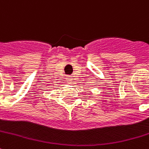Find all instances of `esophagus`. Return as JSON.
I'll return each mask as SVG.
<instances>
[{
  "label": "esophagus",
  "mask_w": 149,
  "mask_h": 149,
  "mask_svg": "<svg viewBox=\"0 0 149 149\" xmlns=\"http://www.w3.org/2000/svg\"><path fill=\"white\" fill-rule=\"evenodd\" d=\"M68 83H72V77H68Z\"/></svg>",
  "instance_id": "obj_1"
}]
</instances>
